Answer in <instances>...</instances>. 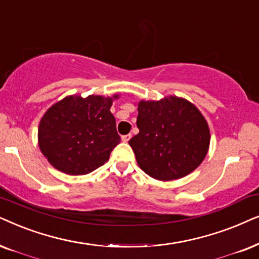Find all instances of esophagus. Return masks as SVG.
I'll return each mask as SVG.
<instances>
[{"mask_svg": "<svg viewBox=\"0 0 259 259\" xmlns=\"http://www.w3.org/2000/svg\"><path fill=\"white\" fill-rule=\"evenodd\" d=\"M130 139H132V134H127V135H124L122 136V141L123 142H127Z\"/></svg>", "mask_w": 259, "mask_h": 259, "instance_id": "1", "label": "esophagus"}]
</instances>
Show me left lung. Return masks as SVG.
I'll return each mask as SVG.
<instances>
[{
  "label": "left lung",
  "mask_w": 259,
  "mask_h": 259,
  "mask_svg": "<svg viewBox=\"0 0 259 259\" xmlns=\"http://www.w3.org/2000/svg\"><path fill=\"white\" fill-rule=\"evenodd\" d=\"M140 133L129 141L137 164L160 181L192 173L207 155L211 134L207 120L187 99L169 96L137 104Z\"/></svg>",
  "instance_id": "1"
}]
</instances>
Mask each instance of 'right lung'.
<instances>
[{
    "label": "right lung",
    "instance_id": "obj_1",
    "mask_svg": "<svg viewBox=\"0 0 259 259\" xmlns=\"http://www.w3.org/2000/svg\"><path fill=\"white\" fill-rule=\"evenodd\" d=\"M112 97L67 96L45 112L37 129L41 153L55 169L85 175L109 160L120 142L116 119L110 111Z\"/></svg>",
    "mask_w": 259,
    "mask_h": 259
}]
</instances>
